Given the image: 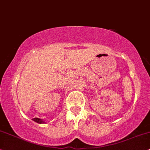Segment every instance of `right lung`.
I'll return each instance as SVG.
<instances>
[{
    "instance_id": "1",
    "label": "right lung",
    "mask_w": 150,
    "mask_h": 150,
    "mask_svg": "<svg viewBox=\"0 0 150 150\" xmlns=\"http://www.w3.org/2000/svg\"><path fill=\"white\" fill-rule=\"evenodd\" d=\"M33 121H34L35 122H36L38 123H40V124H43V123H45V122L42 120V119H39V118L33 119Z\"/></svg>"
}]
</instances>
